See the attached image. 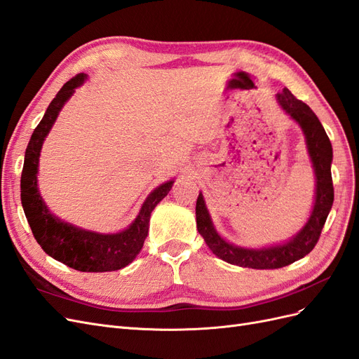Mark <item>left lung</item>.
Masks as SVG:
<instances>
[{
  "mask_svg": "<svg viewBox=\"0 0 359 359\" xmlns=\"http://www.w3.org/2000/svg\"><path fill=\"white\" fill-rule=\"evenodd\" d=\"M277 102L283 107V111L301 126L304 136H306L307 149L313 163L314 175H316V201H314L309 222L290 241L283 245L255 250L226 243L217 233L210 212L205 206L202 193H199L196 201L198 231L203 236L206 245L211 248V252L227 264L253 269H277L302 259L318 244L323 224L327 222L334 202L331 177L332 147L319 118L314 115L306 103L298 100L287 88H283V91L277 94Z\"/></svg>",
  "mask_w": 359,
  "mask_h": 359,
  "instance_id": "8db88e82",
  "label": "left lung"
}]
</instances>
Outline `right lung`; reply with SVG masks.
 Returning <instances> with one entry per match:
<instances>
[{
    "instance_id": "add662e5",
    "label": "right lung",
    "mask_w": 359,
    "mask_h": 359,
    "mask_svg": "<svg viewBox=\"0 0 359 359\" xmlns=\"http://www.w3.org/2000/svg\"><path fill=\"white\" fill-rule=\"evenodd\" d=\"M86 76L76 74L50 102L39 126L34 128L25 151L22 177H20V201L36 241L46 255L82 273H106L127 266L144 247L149 229L151 212L170 191L173 181L161 184L149 193L135 222L118 233H97L81 229L52 215L37 189L39 157L43 140L74 88L83 83Z\"/></svg>"
}]
</instances>
